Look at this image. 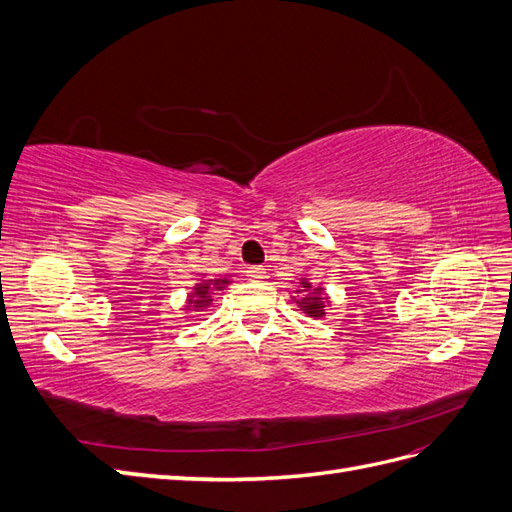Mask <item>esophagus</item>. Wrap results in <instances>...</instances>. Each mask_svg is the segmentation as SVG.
Wrapping results in <instances>:
<instances>
[{"label":"esophagus","instance_id":"obj_1","mask_svg":"<svg viewBox=\"0 0 512 512\" xmlns=\"http://www.w3.org/2000/svg\"><path fill=\"white\" fill-rule=\"evenodd\" d=\"M245 277L250 282H262L267 277V271L262 269V267H247V271H245Z\"/></svg>","mask_w":512,"mask_h":512}]
</instances>
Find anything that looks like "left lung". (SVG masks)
<instances>
[{"label": "left lung", "mask_w": 512, "mask_h": 512, "mask_svg": "<svg viewBox=\"0 0 512 512\" xmlns=\"http://www.w3.org/2000/svg\"><path fill=\"white\" fill-rule=\"evenodd\" d=\"M294 292H297V297H292V301L299 305V309H301L305 316L314 318V320L324 318V314H327V312H324V309L331 305L327 288H324L322 284L314 286L312 282L307 280V277H301L299 286H297V290H294Z\"/></svg>", "instance_id": "8db88e82"}]
</instances>
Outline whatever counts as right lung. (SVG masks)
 <instances>
[{
  "instance_id": "add662e5",
  "label": "right lung",
  "mask_w": 512,
  "mask_h": 512,
  "mask_svg": "<svg viewBox=\"0 0 512 512\" xmlns=\"http://www.w3.org/2000/svg\"><path fill=\"white\" fill-rule=\"evenodd\" d=\"M230 284V280H200L190 292L188 297H185V305H183V312L185 314H200V312H207L213 303V297L218 292L226 290ZM188 318V316H185Z\"/></svg>"
}]
</instances>
